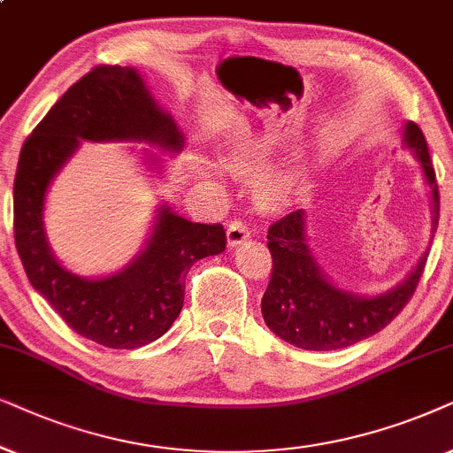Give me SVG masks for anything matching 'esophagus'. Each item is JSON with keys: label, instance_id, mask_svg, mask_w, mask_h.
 I'll return each instance as SVG.
<instances>
[{"label": "esophagus", "instance_id": "esophagus-1", "mask_svg": "<svg viewBox=\"0 0 453 453\" xmlns=\"http://www.w3.org/2000/svg\"><path fill=\"white\" fill-rule=\"evenodd\" d=\"M250 236V227L246 226L244 221H240V219H236V221H232L230 226H227V246H240L244 242L246 238Z\"/></svg>", "mask_w": 453, "mask_h": 453}]
</instances>
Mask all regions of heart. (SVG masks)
Here are the masks:
<instances>
[{
  "mask_svg": "<svg viewBox=\"0 0 453 453\" xmlns=\"http://www.w3.org/2000/svg\"><path fill=\"white\" fill-rule=\"evenodd\" d=\"M226 161H227V167L238 173H249L257 167V157L252 155L250 150H236V153L227 157Z\"/></svg>",
  "mask_w": 453,
  "mask_h": 453,
  "instance_id": "1",
  "label": "heart"
}]
</instances>
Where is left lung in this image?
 Returning a JSON list of instances; mask_svg holds the SVG:
<instances>
[{"mask_svg":"<svg viewBox=\"0 0 453 453\" xmlns=\"http://www.w3.org/2000/svg\"><path fill=\"white\" fill-rule=\"evenodd\" d=\"M403 142L414 150L426 184L431 186L433 226H437L439 190L423 130L408 122L403 128ZM304 227L303 209L292 211L269 227L267 246L273 258V271L261 303L267 327L292 346L317 352L348 348L388 327L412 298L425 271L426 252L400 286L381 296H357L334 286L319 269L306 244Z\"/></svg>","mask_w":453,"mask_h":453,"instance_id":"left-lung-1","label":"left lung"}]
</instances>
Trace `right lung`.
Listing matches in <instances>:
<instances>
[{"label": "right lung", "mask_w": 453, "mask_h": 453, "mask_svg": "<svg viewBox=\"0 0 453 453\" xmlns=\"http://www.w3.org/2000/svg\"><path fill=\"white\" fill-rule=\"evenodd\" d=\"M81 141H147L178 153L182 132L134 68L96 65L27 138L14 180L16 250L33 288L78 335L116 349L147 346L182 311L192 265L226 250V230L221 223H192L164 204L147 246L128 267L101 280L70 273L47 244L43 211L51 180Z\"/></svg>", "instance_id": "1"}]
</instances>
